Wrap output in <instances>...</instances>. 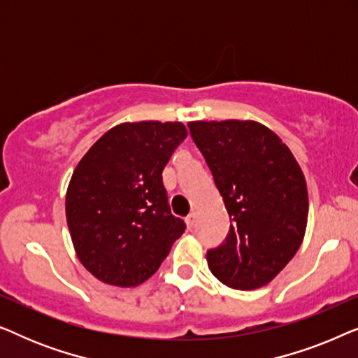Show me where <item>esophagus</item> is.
Here are the masks:
<instances>
[{
    "label": "esophagus",
    "instance_id": "esophagus-1",
    "mask_svg": "<svg viewBox=\"0 0 358 358\" xmlns=\"http://www.w3.org/2000/svg\"><path fill=\"white\" fill-rule=\"evenodd\" d=\"M195 222H197V215L195 213H190L187 218H185V223H187L189 228H194L195 227Z\"/></svg>",
    "mask_w": 358,
    "mask_h": 358
}]
</instances>
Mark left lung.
I'll return each mask as SVG.
<instances>
[{"label":"left lung","mask_w":358,"mask_h":358,"mask_svg":"<svg viewBox=\"0 0 358 358\" xmlns=\"http://www.w3.org/2000/svg\"><path fill=\"white\" fill-rule=\"evenodd\" d=\"M229 215L223 243L207 251L210 271L234 290L266 285L301 246L306 180L292 151L257 122H190Z\"/></svg>","instance_id":"1"}]
</instances>
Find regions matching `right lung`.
<instances>
[{
    "mask_svg": "<svg viewBox=\"0 0 358 358\" xmlns=\"http://www.w3.org/2000/svg\"><path fill=\"white\" fill-rule=\"evenodd\" d=\"M185 136L180 122H127L102 135L76 166L66 222L78 259L101 282L148 280L184 233L161 174Z\"/></svg>",
    "mask_w": 358,
    "mask_h": 358,
    "instance_id": "1",
    "label": "right lung"
}]
</instances>
